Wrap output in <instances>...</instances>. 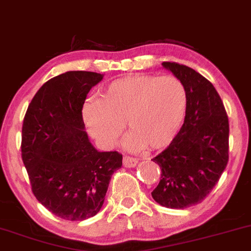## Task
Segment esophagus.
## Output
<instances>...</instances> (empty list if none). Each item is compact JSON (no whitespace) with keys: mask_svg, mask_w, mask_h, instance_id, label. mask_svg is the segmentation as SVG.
Here are the masks:
<instances>
[{"mask_svg":"<svg viewBox=\"0 0 251 251\" xmlns=\"http://www.w3.org/2000/svg\"><path fill=\"white\" fill-rule=\"evenodd\" d=\"M123 164H124V166H125V167L133 168L138 165V160L133 159V158H129V156H124Z\"/></svg>","mask_w":251,"mask_h":251,"instance_id":"esophagus-1","label":"esophagus"}]
</instances>
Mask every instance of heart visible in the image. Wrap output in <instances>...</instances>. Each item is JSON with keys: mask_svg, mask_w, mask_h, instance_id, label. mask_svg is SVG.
I'll return each instance as SVG.
<instances>
[{"mask_svg": "<svg viewBox=\"0 0 251 251\" xmlns=\"http://www.w3.org/2000/svg\"><path fill=\"white\" fill-rule=\"evenodd\" d=\"M187 107L183 84L174 76H127L111 81L100 99L86 101L83 122L101 146L113 147L127 125L124 140L129 151L168 146L182 125Z\"/></svg>", "mask_w": 251, "mask_h": 251, "instance_id": "1", "label": "heart"}]
</instances>
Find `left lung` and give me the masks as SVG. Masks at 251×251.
<instances>
[{
    "mask_svg": "<svg viewBox=\"0 0 251 251\" xmlns=\"http://www.w3.org/2000/svg\"><path fill=\"white\" fill-rule=\"evenodd\" d=\"M162 66L185 86L187 107L179 133L153 159L160 166L161 179L152 198L164 207L183 209L200 203L226 170L229 123L209 80L186 65L164 62Z\"/></svg>",
    "mask_w": 251,
    "mask_h": 251,
    "instance_id": "8db88e82",
    "label": "left lung"
}]
</instances>
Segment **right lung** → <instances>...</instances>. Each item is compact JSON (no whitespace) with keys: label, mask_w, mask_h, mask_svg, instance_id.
<instances>
[{"label":"right lung","mask_w":251,"mask_h":251,"mask_svg":"<svg viewBox=\"0 0 251 251\" xmlns=\"http://www.w3.org/2000/svg\"><path fill=\"white\" fill-rule=\"evenodd\" d=\"M104 75L68 71L38 90L22 127V160L32 193L60 219L83 221L100 210L123 155L99 152L85 131L81 110Z\"/></svg>","instance_id":"obj_1"}]
</instances>
